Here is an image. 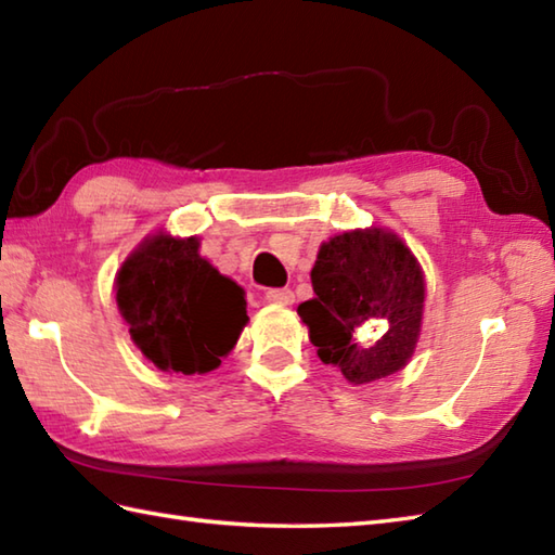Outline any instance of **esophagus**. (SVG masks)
<instances>
[{
    "label": "esophagus",
    "mask_w": 555,
    "mask_h": 555,
    "mask_svg": "<svg viewBox=\"0 0 555 555\" xmlns=\"http://www.w3.org/2000/svg\"><path fill=\"white\" fill-rule=\"evenodd\" d=\"M264 298L267 302H274V305H293V300H296L291 288H269L264 293Z\"/></svg>",
    "instance_id": "obj_1"
}]
</instances>
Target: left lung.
<instances>
[{
    "mask_svg": "<svg viewBox=\"0 0 555 555\" xmlns=\"http://www.w3.org/2000/svg\"><path fill=\"white\" fill-rule=\"evenodd\" d=\"M310 276L314 298L298 314L324 364L356 386L405 367L420 338L424 274L396 233L334 235L320 247Z\"/></svg>",
    "mask_w": 555,
    "mask_h": 555,
    "instance_id": "obj_1",
    "label": "left lung"
}]
</instances>
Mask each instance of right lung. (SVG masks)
<instances>
[{
    "label": "right lung",
    "instance_id": "right-lung-1",
    "mask_svg": "<svg viewBox=\"0 0 555 555\" xmlns=\"http://www.w3.org/2000/svg\"><path fill=\"white\" fill-rule=\"evenodd\" d=\"M197 247L195 235H150L116 274V305L133 344L164 372L217 370L247 324L243 288Z\"/></svg>",
    "mask_w": 555,
    "mask_h": 555
}]
</instances>
